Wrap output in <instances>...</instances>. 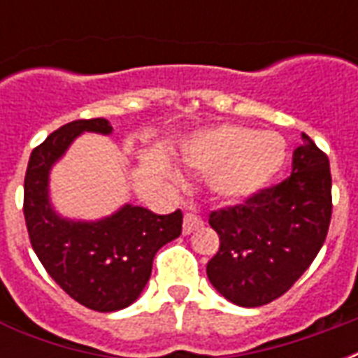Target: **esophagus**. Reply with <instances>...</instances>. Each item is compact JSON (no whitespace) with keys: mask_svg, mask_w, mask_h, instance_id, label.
I'll return each instance as SVG.
<instances>
[{"mask_svg":"<svg viewBox=\"0 0 358 358\" xmlns=\"http://www.w3.org/2000/svg\"><path fill=\"white\" fill-rule=\"evenodd\" d=\"M201 224H203V220L197 217V215L186 213V215H184V224H182V230H184L186 236H189V234L194 232V230H197Z\"/></svg>","mask_w":358,"mask_h":358,"instance_id":"esophagus-1","label":"esophagus"}]
</instances>
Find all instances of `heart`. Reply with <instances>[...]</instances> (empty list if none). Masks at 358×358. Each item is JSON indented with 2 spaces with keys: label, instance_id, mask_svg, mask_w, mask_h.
<instances>
[{
  "label": "heart",
  "instance_id": "b5f03b06",
  "mask_svg": "<svg viewBox=\"0 0 358 358\" xmlns=\"http://www.w3.org/2000/svg\"><path fill=\"white\" fill-rule=\"evenodd\" d=\"M180 155L187 169L207 174V186L217 199L238 203L261 194L282 171L285 141L268 130L220 124L194 134ZM166 174L180 182L174 169H166Z\"/></svg>",
  "mask_w": 358,
  "mask_h": 358
}]
</instances>
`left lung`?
I'll list each match as a JSON object with an SVG mask.
<instances>
[{"label": "left lung", "instance_id": "obj_1", "mask_svg": "<svg viewBox=\"0 0 358 358\" xmlns=\"http://www.w3.org/2000/svg\"><path fill=\"white\" fill-rule=\"evenodd\" d=\"M330 218V163L303 134L284 182L245 203L210 213L209 224L220 248L207 263L209 282L240 307L278 299L315 261Z\"/></svg>", "mask_w": 358, "mask_h": 358}]
</instances>
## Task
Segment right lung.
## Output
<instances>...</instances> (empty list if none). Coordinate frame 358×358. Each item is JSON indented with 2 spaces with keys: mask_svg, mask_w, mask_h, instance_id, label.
<instances>
[{
  "mask_svg": "<svg viewBox=\"0 0 358 358\" xmlns=\"http://www.w3.org/2000/svg\"><path fill=\"white\" fill-rule=\"evenodd\" d=\"M109 136L107 118L73 120L32 151L24 176V220L34 253L74 301L97 313L132 305L151 276L159 249L182 234V213L155 215L126 203L97 220H73L53 209L50 172L80 134Z\"/></svg>",
  "mask_w": 358,
  "mask_h": 358,
  "instance_id": "obj_1",
  "label": "right lung"
}]
</instances>
